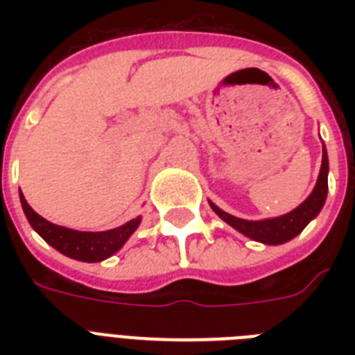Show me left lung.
<instances>
[{"label":"left lung","instance_id":"1","mask_svg":"<svg viewBox=\"0 0 355 355\" xmlns=\"http://www.w3.org/2000/svg\"><path fill=\"white\" fill-rule=\"evenodd\" d=\"M328 171H330L328 153H326V147L322 144V164H320V173L313 191L309 193V197L304 200L302 205L280 217L248 221V219L230 216L225 210H221L219 206L214 205L211 200H208V202H210L211 210L216 211L223 221L228 223L243 236L250 237L254 241L263 243V245H282V243L291 241L293 237H297L320 214L326 202V195H328Z\"/></svg>","mask_w":355,"mask_h":355}]
</instances>
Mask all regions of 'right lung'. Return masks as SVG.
Returning a JSON list of instances; mask_svg holds the SVG:
<instances>
[{"label":"right lung","mask_w":355,"mask_h":355,"mask_svg":"<svg viewBox=\"0 0 355 355\" xmlns=\"http://www.w3.org/2000/svg\"><path fill=\"white\" fill-rule=\"evenodd\" d=\"M19 200H21V208H24V214L29 225L47 245L57 248L58 252L68 256V258L77 259V261H88V263L103 261V259L110 258L112 254L118 252L141 223V217H136V219H130L128 223L118 228H112V230L80 232V230L58 227L55 223H49L47 219L38 216L27 205L24 195H19Z\"/></svg>","instance_id":"obj_1"}]
</instances>
